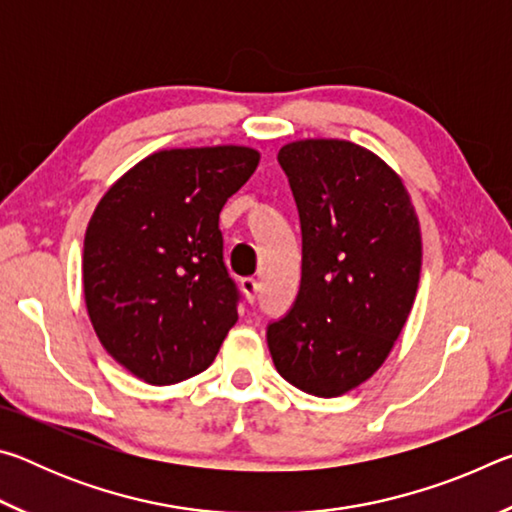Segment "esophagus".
<instances>
[{"label":"esophagus","instance_id":"1","mask_svg":"<svg viewBox=\"0 0 512 512\" xmlns=\"http://www.w3.org/2000/svg\"><path fill=\"white\" fill-rule=\"evenodd\" d=\"M239 287H241V291H244V296H246V300L248 302H255V298H257V280L255 277H244V280L239 282Z\"/></svg>","mask_w":512,"mask_h":512}]
</instances>
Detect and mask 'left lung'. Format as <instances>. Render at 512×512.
Wrapping results in <instances>:
<instances>
[{"instance_id": "8db88e82", "label": "left lung", "mask_w": 512, "mask_h": 512, "mask_svg": "<svg viewBox=\"0 0 512 512\" xmlns=\"http://www.w3.org/2000/svg\"><path fill=\"white\" fill-rule=\"evenodd\" d=\"M277 162L302 230V280L289 314L266 329L280 375L339 397L379 370L411 314L422 237L402 178L359 144L298 140Z\"/></svg>"}]
</instances>
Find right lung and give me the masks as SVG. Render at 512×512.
Wrapping results in <instances>:
<instances>
[{
    "label": "right lung",
    "instance_id": "add662e5",
    "mask_svg": "<svg viewBox=\"0 0 512 512\" xmlns=\"http://www.w3.org/2000/svg\"><path fill=\"white\" fill-rule=\"evenodd\" d=\"M259 164L248 146L167 149L137 162L94 210L83 293L106 352L146 384H176L214 361L237 323L219 214Z\"/></svg>",
    "mask_w": 512,
    "mask_h": 512
}]
</instances>
